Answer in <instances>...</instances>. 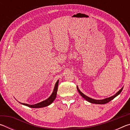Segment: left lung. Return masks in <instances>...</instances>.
<instances>
[{"mask_svg":"<svg viewBox=\"0 0 130 130\" xmlns=\"http://www.w3.org/2000/svg\"><path fill=\"white\" fill-rule=\"evenodd\" d=\"M123 87H122V88H121L115 94H114L113 96H111V97H109V98H108L104 99H103V100H96V99H93L90 98H89V97H88L87 96L85 95L84 94L82 93V92L80 91V89H78V87L77 86V89L79 93L80 94V95L82 96L83 98H84L85 100L88 101V102H89L91 103H93V104H106V103H107L109 102L110 101L113 100L114 98H116V96L119 95V94L121 93V92H122L123 90Z\"/></svg>","mask_w":130,"mask_h":130,"instance_id":"obj_1","label":"left lung"}]
</instances>
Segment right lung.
<instances>
[{"label": "right lung", "instance_id": "1", "mask_svg": "<svg viewBox=\"0 0 130 130\" xmlns=\"http://www.w3.org/2000/svg\"><path fill=\"white\" fill-rule=\"evenodd\" d=\"M58 80L56 82V84H55V87L53 90V92L52 94L50 95L49 98L47 99L46 100L43 101V102H41L39 103H37V104H34V105H30L28 104H25V103H20L21 104H23L24 105H26V106H27L30 108H42L48 106L50 104H51L53 102V101L55 100V99L56 98L57 96V90H58Z\"/></svg>", "mask_w": 130, "mask_h": 130}]
</instances>
